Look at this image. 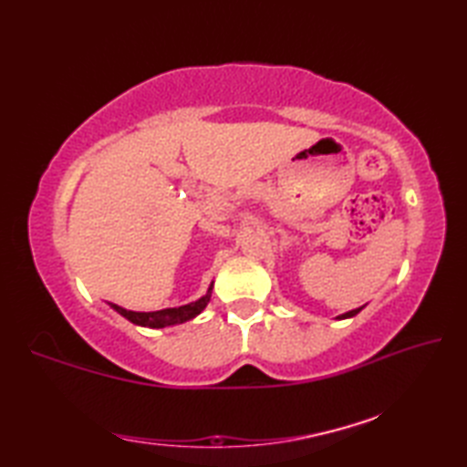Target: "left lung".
I'll list each match as a JSON object with an SVG mask.
<instances>
[{
  "label": "left lung",
  "instance_id": "obj_1",
  "mask_svg": "<svg viewBox=\"0 0 467 467\" xmlns=\"http://www.w3.org/2000/svg\"><path fill=\"white\" fill-rule=\"evenodd\" d=\"M361 309H363V306H359V309H353V311H347V313H343V315L337 317V319H351V317H355V315L359 313Z\"/></svg>",
  "mask_w": 467,
  "mask_h": 467
}]
</instances>
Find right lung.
I'll return each mask as SVG.
<instances>
[{
  "label": "right lung",
  "instance_id": "right-lung-1",
  "mask_svg": "<svg viewBox=\"0 0 467 467\" xmlns=\"http://www.w3.org/2000/svg\"><path fill=\"white\" fill-rule=\"evenodd\" d=\"M213 295V283L208 286V291L201 299L194 303H188L182 306H174V309H162V311H154V313H136V311H126L122 306H118L114 303H110V306L114 311L120 313L124 319H128L134 325L140 327H150V329H162V327H172V325H181L194 319V317L201 315L204 311V306L211 301Z\"/></svg>",
  "mask_w": 467,
  "mask_h": 467
}]
</instances>
